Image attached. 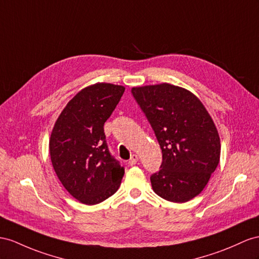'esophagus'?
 <instances>
[{"label": "esophagus", "mask_w": 259, "mask_h": 259, "mask_svg": "<svg viewBox=\"0 0 259 259\" xmlns=\"http://www.w3.org/2000/svg\"><path fill=\"white\" fill-rule=\"evenodd\" d=\"M139 161V157H138V155L137 154H132L131 155V157H130V160H129V165H135V164H137V162Z\"/></svg>", "instance_id": "34e87169"}]
</instances>
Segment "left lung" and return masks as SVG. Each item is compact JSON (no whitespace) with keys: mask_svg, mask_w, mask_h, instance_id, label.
Instances as JSON below:
<instances>
[{"mask_svg":"<svg viewBox=\"0 0 259 259\" xmlns=\"http://www.w3.org/2000/svg\"><path fill=\"white\" fill-rule=\"evenodd\" d=\"M162 150L161 169L151 176L154 193L186 202L201 193L220 161L221 143L203 104L190 91L162 83L132 88Z\"/></svg>","mask_w":259,"mask_h":259,"instance_id":"8db88e82","label":"left lung"}]
</instances>
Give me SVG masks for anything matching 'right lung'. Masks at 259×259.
Instances as JSON below:
<instances>
[{"instance_id":"obj_1","label":"right lung","mask_w":259,"mask_h":259,"mask_svg":"<svg viewBox=\"0 0 259 259\" xmlns=\"http://www.w3.org/2000/svg\"><path fill=\"white\" fill-rule=\"evenodd\" d=\"M124 90L110 83L81 90L66 104L52 129V166L63 187L84 204L102 202L120 186L124 169L109 153L104 123Z\"/></svg>"}]
</instances>
